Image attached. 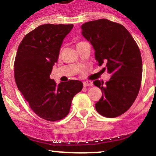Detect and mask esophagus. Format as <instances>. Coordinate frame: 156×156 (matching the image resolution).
I'll list each match as a JSON object with an SVG mask.
<instances>
[{
	"instance_id": "1",
	"label": "esophagus",
	"mask_w": 156,
	"mask_h": 156,
	"mask_svg": "<svg viewBox=\"0 0 156 156\" xmlns=\"http://www.w3.org/2000/svg\"><path fill=\"white\" fill-rule=\"evenodd\" d=\"M83 85L85 86V87H91V86H93V82L91 81H85L83 82Z\"/></svg>"
}]
</instances>
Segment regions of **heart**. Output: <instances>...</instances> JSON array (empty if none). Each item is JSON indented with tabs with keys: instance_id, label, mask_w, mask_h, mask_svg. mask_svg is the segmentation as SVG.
I'll list each match as a JSON object with an SVG mask.
<instances>
[{
	"instance_id": "obj_1",
	"label": "heart",
	"mask_w": 156,
	"mask_h": 156,
	"mask_svg": "<svg viewBox=\"0 0 156 156\" xmlns=\"http://www.w3.org/2000/svg\"><path fill=\"white\" fill-rule=\"evenodd\" d=\"M80 43H82V42H80ZM79 44V43H78Z\"/></svg>"
}]
</instances>
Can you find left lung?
Masks as SVG:
<instances>
[{"label": "left lung", "mask_w": 156, "mask_h": 156, "mask_svg": "<svg viewBox=\"0 0 156 156\" xmlns=\"http://www.w3.org/2000/svg\"><path fill=\"white\" fill-rule=\"evenodd\" d=\"M82 35L92 44L98 65L106 64L112 74L109 81L96 80L102 96L96 104L102 116L115 118L131 107L140 91L142 76L140 50L123 25L106 19L87 22L81 26Z\"/></svg>", "instance_id": "8db88e82"}]
</instances>
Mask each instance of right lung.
Returning a JSON list of instances; mask_svg holds the SVG:
<instances>
[{
  "label": "right lung",
  "mask_w": 156,
  "mask_h": 156,
  "mask_svg": "<svg viewBox=\"0 0 156 156\" xmlns=\"http://www.w3.org/2000/svg\"><path fill=\"white\" fill-rule=\"evenodd\" d=\"M74 25H41L27 34L18 47L14 78L18 89L32 110L41 118L56 121L65 118L71 101L82 90L79 80L57 85L49 78L62 43Z\"/></svg>",
  "instance_id": "add662e5"
}]
</instances>
